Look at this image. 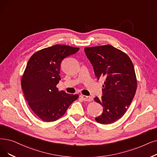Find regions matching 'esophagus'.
<instances>
[{
	"mask_svg": "<svg viewBox=\"0 0 157 157\" xmlns=\"http://www.w3.org/2000/svg\"><path fill=\"white\" fill-rule=\"evenodd\" d=\"M81 98L85 101H92L93 100V98L90 96H86V95H81Z\"/></svg>",
	"mask_w": 157,
	"mask_h": 157,
	"instance_id": "obj_1",
	"label": "esophagus"
}]
</instances>
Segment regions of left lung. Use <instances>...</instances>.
Here are the masks:
<instances>
[{
    "label": "left lung",
    "instance_id": "8db88e82",
    "mask_svg": "<svg viewBox=\"0 0 157 157\" xmlns=\"http://www.w3.org/2000/svg\"><path fill=\"white\" fill-rule=\"evenodd\" d=\"M85 52L98 79H105L103 95L94 98L103 112L95 119L103 124H112L123 116L137 90L133 63L125 52L111 45L85 47Z\"/></svg>",
    "mask_w": 157,
    "mask_h": 157
}]
</instances>
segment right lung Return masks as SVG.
<instances>
[{
  "label": "right lung",
  "instance_id": "right-lung-1",
  "mask_svg": "<svg viewBox=\"0 0 157 157\" xmlns=\"http://www.w3.org/2000/svg\"><path fill=\"white\" fill-rule=\"evenodd\" d=\"M79 47L55 45L34 53L21 79L24 97L29 107L45 122L56 121L79 95L60 91L56 87L60 78V64Z\"/></svg>",
  "mask_w": 157,
  "mask_h": 157
}]
</instances>
